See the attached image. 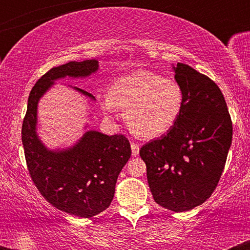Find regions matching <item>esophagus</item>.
Masks as SVG:
<instances>
[{
    "instance_id": "1",
    "label": "esophagus",
    "mask_w": 250,
    "mask_h": 250,
    "mask_svg": "<svg viewBox=\"0 0 250 250\" xmlns=\"http://www.w3.org/2000/svg\"><path fill=\"white\" fill-rule=\"evenodd\" d=\"M140 153V147L139 145H136V143H131V154H133V156H137Z\"/></svg>"
}]
</instances>
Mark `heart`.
Instances as JSON below:
<instances>
[{"label": "heart", "instance_id": "1", "mask_svg": "<svg viewBox=\"0 0 250 250\" xmlns=\"http://www.w3.org/2000/svg\"><path fill=\"white\" fill-rule=\"evenodd\" d=\"M183 105L185 93L176 80L145 69L120 77L109 88V96L100 99L105 116L125 110L129 129L143 139L167 134L179 121Z\"/></svg>", "mask_w": 250, "mask_h": 250}]
</instances>
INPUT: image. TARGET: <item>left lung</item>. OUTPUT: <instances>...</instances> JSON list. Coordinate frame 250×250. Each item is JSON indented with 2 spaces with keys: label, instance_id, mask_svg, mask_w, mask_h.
Segmentation results:
<instances>
[{
  "label": "left lung",
  "instance_id": "obj_1",
  "mask_svg": "<svg viewBox=\"0 0 250 250\" xmlns=\"http://www.w3.org/2000/svg\"><path fill=\"white\" fill-rule=\"evenodd\" d=\"M185 105L179 121L161 139L140 150L155 202L181 213L210 197L225 168L233 125L220 88L185 63L173 64Z\"/></svg>",
  "mask_w": 250,
  "mask_h": 250
}]
</instances>
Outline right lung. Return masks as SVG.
Returning a JSON list of instances; mask_svg holds the SVG:
<instances>
[{"instance_id":"obj_1","label":"right lung","mask_w":250,"mask_h":250,"mask_svg":"<svg viewBox=\"0 0 250 250\" xmlns=\"http://www.w3.org/2000/svg\"><path fill=\"white\" fill-rule=\"evenodd\" d=\"M97 70V60L71 61L50 69L31 89L22 125L25 161L40 193L59 210L84 219L110 206L117 176L130 159V143L123 135L109 136L87 130L70 147L49 149L37 134V107L55 81L65 77L85 79ZM70 88L95 101L87 91Z\"/></svg>"}]
</instances>
